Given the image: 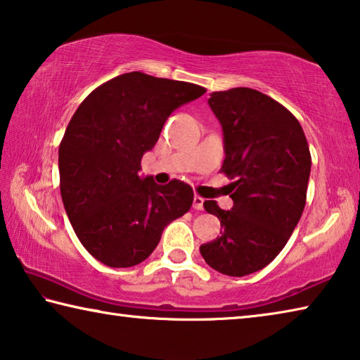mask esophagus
<instances>
[{"mask_svg": "<svg viewBox=\"0 0 360 360\" xmlns=\"http://www.w3.org/2000/svg\"><path fill=\"white\" fill-rule=\"evenodd\" d=\"M193 207L196 210H202L204 209V198L201 196H194L193 199Z\"/></svg>", "mask_w": 360, "mask_h": 360, "instance_id": "obj_1", "label": "esophagus"}]
</instances>
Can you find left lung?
Returning <instances> with one entry per match:
<instances>
[{"mask_svg": "<svg viewBox=\"0 0 360 360\" xmlns=\"http://www.w3.org/2000/svg\"><path fill=\"white\" fill-rule=\"evenodd\" d=\"M209 105L225 135L220 172L233 180L234 204L223 210L204 202L223 231L201 245V255L219 273L240 278L273 262L302 219L311 153L297 117L266 94L234 87L212 92Z\"/></svg>", "mask_w": 360, "mask_h": 360, "instance_id": "1", "label": "left lung"}]
</instances>
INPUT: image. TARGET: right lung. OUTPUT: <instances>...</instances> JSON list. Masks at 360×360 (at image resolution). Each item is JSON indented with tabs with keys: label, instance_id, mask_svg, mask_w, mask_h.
I'll return each mask as SVG.
<instances>
[{
	"label": "right lung",
	"instance_id": "add662e5",
	"mask_svg": "<svg viewBox=\"0 0 360 360\" xmlns=\"http://www.w3.org/2000/svg\"><path fill=\"white\" fill-rule=\"evenodd\" d=\"M202 94L193 82L131 72L103 82L75 111L58 146L60 193L76 236L98 262L141 263L164 228L190 210V185H156L139 170L170 113Z\"/></svg>",
	"mask_w": 360,
	"mask_h": 360
}]
</instances>
